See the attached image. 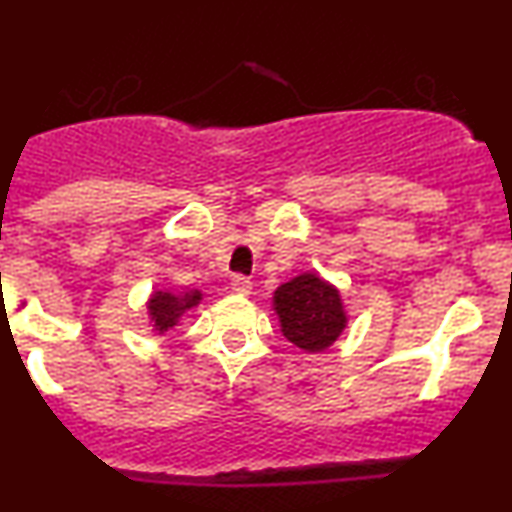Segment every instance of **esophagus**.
<instances>
[{"instance_id":"obj_1","label":"esophagus","mask_w":512,"mask_h":512,"mask_svg":"<svg viewBox=\"0 0 512 512\" xmlns=\"http://www.w3.org/2000/svg\"><path fill=\"white\" fill-rule=\"evenodd\" d=\"M231 289L236 291L238 296H250V291H252V281L248 279V276H233Z\"/></svg>"}]
</instances>
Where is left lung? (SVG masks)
<instances>
[{
  "label": "left lung",
  "instance_id": "1",
  "mask_svg": "<svg viewBox=\"0 0 512 512\" xmlns=\"http://www.w3.org/2000/svg\"><path fill=\"white\" fill-rule=\"evenodd\" d=\"M281 334L305 354H320L342 337L349 313L342 291L317 272H301L272 293Z\"/></svg>",
  "mask_w": 512,
  "mask_h": 512
}]
</instances>
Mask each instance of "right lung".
Here are the masks:
<instances>
[{"label": "right lung", "instance_id": "add662e5", "mask_svg": "<svg viewBox=\"0 0 512 512\" xmlns=\"http://www.w3.org/2000/svg\"><path fill=\"white\" fill-rule=\"evenodd\" d=\"M204 293L199 289L190 291H166L156 289L146 298V315H149V327L156 337L166 334L180 325L185 313L202 303Z\"/></svg>", "mask_w": 512, "mask_h": 512}]
</instances>
